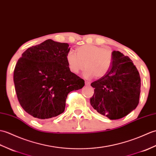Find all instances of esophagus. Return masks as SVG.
Listing matches in <instances>:
<instances>
[{
    "instance_id": "34e87169",
    "label": "esophagus",
    "mask_w": 156,
    "mask_h": 156,
    "mask_svg": "<svg viewBox=\"0 0 156 156\" xmlns=\"http://www.w3.org/2000/svg\"><path fill=\"white\" fill-rule=\"evenodd\" d=\"M85 85H90V82H89V81H85Z\"/></svg>"
}]
</instances>
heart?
Wrapping results in <instances>:
<instances>
[{
    "label": "heart",
    "instance_id": "obj_1",
    "mask_svg": "<svg viewBox=\"0 0 156 156\" xmlns=\"http://www.w3.org/2000/svg\"><path fill=\"white\" fill-rule=\"evenodd\" d=\"M77 55L73 51L66 55L68 67L73 73L77 74L85 67V78H100L104 76L112 66V53L109 49L93 44H85L76 49Z\"/></svg>",
    "mask_w": 156,
    "mask_h": 156
}]
</instances>
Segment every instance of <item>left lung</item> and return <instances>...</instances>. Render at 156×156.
<instances>
[{"instance_id":"1","label":"left lung","mask_w":156,"mask_h":156,"mask_svg":"<svg viewBox=\"0 0 156 156\" xmlns=\"http://www.w3.org/2000/svg\"><path fill=\"white\" fill-rule=\"evenodd\" d=\"M93 109L109 119H118L136 108L141 92V79L131 58L119 51L112 52V63L107 73L91 83Z\"/></svg>"}]
</instances>
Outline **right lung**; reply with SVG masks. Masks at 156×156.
Instances as JSON below:
<instances>
[{"label":"right lung","instance_id":"right-lung-1","mask_svg":"<svg viewBox=\"0 0 156 156\" xmlns=\"http://www.w3.org/2000/svg\"><path fill=\"white\" fill-rule=\"evenodd\" d=\"M69 51L68 43L48 39L27 49L17 61L13 75L16 96L31 116L45 119L60 115L69 93L85 85L69 70Z\"/></svg>","mask_w":156,"mask_h":156}]
</instances>
